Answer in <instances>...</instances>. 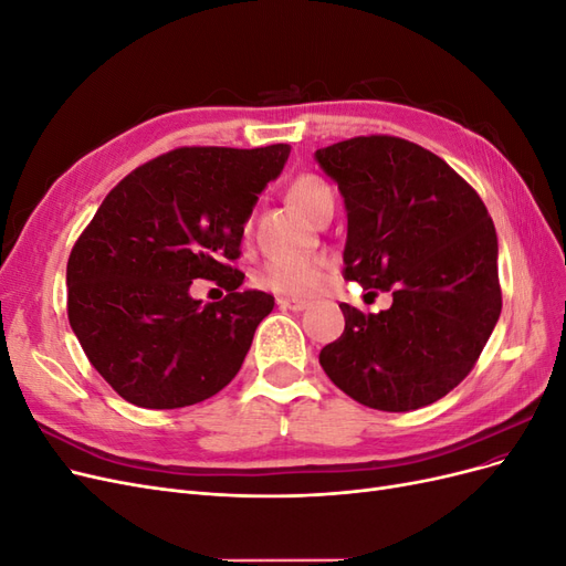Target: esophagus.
Returning a JSON list of instances; mask_svg holds the SVG:
<instances>
[{
	"mask_svg": "<svg viewBox=\"0 0 566 566\" xmlns=\"http://www.w3.org/2000/svg\"><path fill=\"white\" fill-rule=\"evenodd\" d=\"M279 306H281V310H285V312H304L306 306H310V304H306L304 300H290V297H281V300H279Z\"/></svg>",
	"mask_w": 566,
	"mask_h": 566,
	"instance_id": "obj_1",
	"label": "esophagus"
}]
</instances>
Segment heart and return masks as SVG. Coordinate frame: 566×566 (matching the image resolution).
I'll list each match as a JSON object with an SVG mask.
<instances>
[{"mask_svg":"<svg viewBox=\"0 0 566 566\" xmlns=\"http://www.w3.org/2000/svg\"><path fill=\"white\" fill-rule=\"evenodd\" d=\"M290 202L300 208L306 217L318 219L323 212L335 208L333 188L316 175H300L287 186ZM250 231V221L245 224V233ZM256 285L279 295L290 297H310L318 293L325 281V260L316 254L304 256H273L254 276Z\"/></svg>","mask_w":566,"mask_h":566,"instance_id":"obj_1","label":"heart"}]
</instances>
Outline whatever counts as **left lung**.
Masks as SVG:
<instances>
[{
  "instance_id": "obj_1",
  "label": "left lung",
  "mask_w": 566,
  "mask_h": 566,
  "mask_svg": "<svg viewBox=\"0 0 566 566\" xmlns=\"http://www.w3.org/2000/svg\"><path fill=\"white\" fill-rule=\"evenodd\" d=\"M316 160L347 208L342 276L394 297L380 314L342 302L345 333L318 361L368 408L430 406L468 378L501 316L486 205L432 150L399 136H354L318 148Z\"/></svg>"
}]
</instances>
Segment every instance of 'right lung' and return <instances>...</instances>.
Returning a JSON list of instances; mask_svg holds the SVG:
<instances>
[{
  "label": "right lung",
  "mask_w": 566,
  "mask_h": 566,
  "mask_svg": "<svg viewBox=\"0 0 566 566\" xmlns=\"http://www.w3.org/2000/svg\"><path fill=\"white\" fill-rule=\"evenodd\" d=\"M287 144L181 146L139 165L101 202L67 256V321L119 397L184 408L224 389L273 297L241 290L233 262L256 193L281 175ZM198 277L230 295L201 306Z\"/></svg>",
  "instance_id": "obj_1"
}]
</instances>
